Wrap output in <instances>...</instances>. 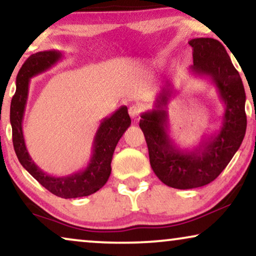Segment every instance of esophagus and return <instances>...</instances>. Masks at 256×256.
<instances>
[{
    "mask_svg": "<svg viewBox=\"0 0 256 256\" xmlns=\"http://www.w3.org/2000/svg\"><path fill=\"white\" fill-rule=\"evenodd\" d=\"M140 108L138 105H131L130 108H128V114H130V117L134 120H138L140 118Z\"/></svg>",
    "mask_w": 256,
    "mask_h": 256,
    "instance_id": "obj_1",
    "label": "esophagus"
}]
</instances>
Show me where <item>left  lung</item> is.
I'll return each mask as SVG.
<instances>
[{"instance_id":"left-lung-1","label":"left lung","mask_w":256,"mask_h":256,"mask_svg":"<svg viewBox=\"0 0 256 256\" xmlns=\"http://www.w3.org/2000/svg\"><path fill=\"white\" fill-rule=\"evenodd\" d=\"M188 44L193 50L190 72L207 78L224 104L220 128L193 150L180 148L168 134L166 108L176 94L170 82L159 92L154 108L144 112L139 122L153 172L165 185L178 190L196 188L216 179L239 150L247 128L244 88L224 46L205 37L190 40Z\"/></svg>"}]
</instances>
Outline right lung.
I'll list each match as a JSON object with an SVG mask.
<instances>
[{"mask_svg": "<svg viewBox=\"0 0 256 256\" xmlns=\"http://www.w3.org/2000/svg\"><path fill=\"white\" fill-rule=\"evenodd\" d=\"M58 50L40 51L26 60L16 77V92L10 104V124L14 150L21 165L54 196L71 199L86 196L100 190L111 174V162L119 139L131 125L128 108L120 106L108 117L102 119L92 142V152L86 168L72 174L54 176L43 172L30 156L23 137V118L32 77L52 68L62 60Z\"/></svg>", "mask_w": 256, "mask_h": 256, "instance_id": "1", "label": "right lung"}]
</instances>
